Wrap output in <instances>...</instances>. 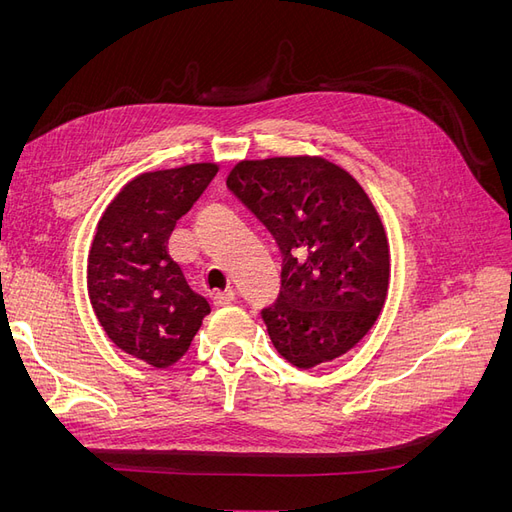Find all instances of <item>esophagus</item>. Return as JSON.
<instances>
[{"label": "esophagus", "instance_id": "obj_1", "mask_svg": "<svg viewBox=\"0 0 512 512\" xmlns=\"http://www.w3.org/2000/svg\"><path fill=\"white\" fill-rule=\"evenodd\" d=\"M230 303H235V292L232 290H224V292H218L213 297V305L215 307H224V305H230Z\"/></svg>", "mask_w": 512, "mask_h": 512}]
</instances>
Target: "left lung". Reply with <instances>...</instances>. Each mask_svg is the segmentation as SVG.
Instances as JSON below:
<instances>
[{
  "mask_svg": "<svg viewBox=\"0 0 512 512\" xmlns=\"http://www.w3.org/2000/svg\"><path fill=\"white\" fill-rule=\"evenodd\" d=\"M226 185L282 252L280 297L262 309L275 350L299 369L352 350L391 277L389 239L361 183L320 156H282L237 162Z\"/></svg>",
  "mask_w": 512,
  "mask_h": 512,
  "instance_id": "8db88e82",
  "label": "left lung"
}]
</instances>
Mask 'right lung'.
I'll return each instance as SVG.
<instances>
[{"label":"right lung","instance_id":"1","mask_svg":"<svg viewBox=\"0 0 512 512\" xmlns=\"http://www.w3.org/2000/svg\"><path fill=\"white\" fill-rule=\"evenodd\" d=\"M218 173L198 162L128 181L108 203L87 256V292L100 327L134 359L158 369L188 352L211 312L168 256L166 241Z\"/></svg>","mask_w":512,"mask_h":512}]
</instances>
